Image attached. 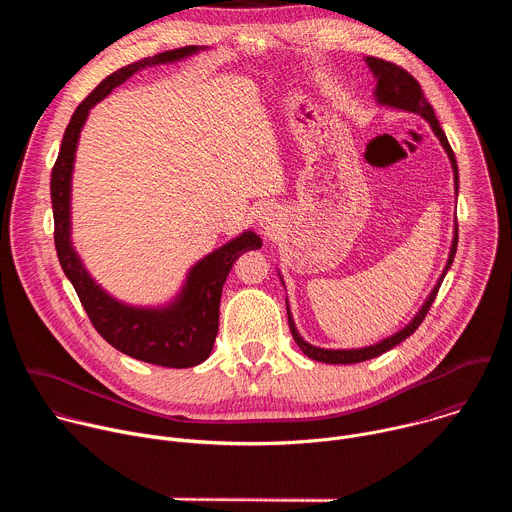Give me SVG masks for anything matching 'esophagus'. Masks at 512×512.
Segmentation results:
<instances>
[{
  "label": "esophagus",
  "instance_id": "obj_1",
  "mask_svg": "<svg viewBox=\"0 0 512 512\" xmlns=\"http://www.w3.org/2000/svg\"><path fill=\"white\" fill-rule=\"evenodd\" d=\"M275 216H277V214H273V210H271V208H265V210H263V214L259 216V223H261V227H263V229H271V227L275 225Z\"/></svg>",
  "mask_w": 512,
  "mask_h": 512
}]
</instances>
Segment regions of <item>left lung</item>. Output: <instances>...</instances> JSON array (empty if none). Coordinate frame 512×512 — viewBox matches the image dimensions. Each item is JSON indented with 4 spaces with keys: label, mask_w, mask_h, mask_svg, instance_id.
<instances>
[{
    "label": "left lung",
    "mask_w": 512,
    "mask_h": 512,
    "mask_svg": "<svg viewBox=\"0 0 512 512\" xmlns=\"http://www.w3.org/2000/svg\"><path fill=\"white\" fill-rule=\"evenodd\" d=\"M367 64L369 68L373 70V75L377 77V89H375V97L381 105H387V107H393V109H403V111H409V113H417L421 115L433 129V133L437 135V139L442 141L444 150L452 162V168H454V184H456V196H458V186H460V180H458V164H456V156H454V150L450 148V141L444 133V129L440 127V121L435 119V113H433V107L427 103L423 91H421V85L409 75V72L401 66H397L395 62H389V60H383V58H375V56H367ZM456 249H458V221H456V233H454V241H452V249H450V257H448V263H446V269L442 273V277L437 279L435 287L431 289L429 298L425 300V304L421 306V310L417 312V316L403 328L399 330L397 334L381 340L379 344H373V346H364V348H352V350H328V348H318V346H312L308 344L300 332L296 330V324H294V318H291L289 314V306H287V322H289V330H291V336H294V340L298 342V346L302 348V352L312 358V360H320V362H326V364H352V362H362V360H369V358H375V356H381L383 352L391 350L393 346H397L399 342H403L405 338H409L417 328L419 324L425 320L435 296H437V289H440L450 265L454 263V255H456ZM287 304V300H285Z\"/></svg>",
    "instance_id": "1"
}]
</instances>
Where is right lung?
I'll list each match as a JSON object with an SVG mask.
<instances>
[{"label": "right lung", "mask_w": 512, "mask_h": 512, "mask_svg": "<svg viewBox=\"0 0 512 512\" xmlns=\"http://www.w3.org/2000/svg\"><path fill=\"white\" fill-rule=\"evenodd\" d=\"M198 50L196 46L166 50L109 75L72 113L50 178L56 255L91 324L119 352L168 369L196 367L208 358L218 332V308H221L227 275L245 251L261 247V239L253 231H247L206 255L190 269L182 294L174 304L166 308H131L105 294L70 245V178L79 135L89 111L139 68L176 62Z\"/></svg>", "instance_id": "right-lung-1"}]
</instances>
